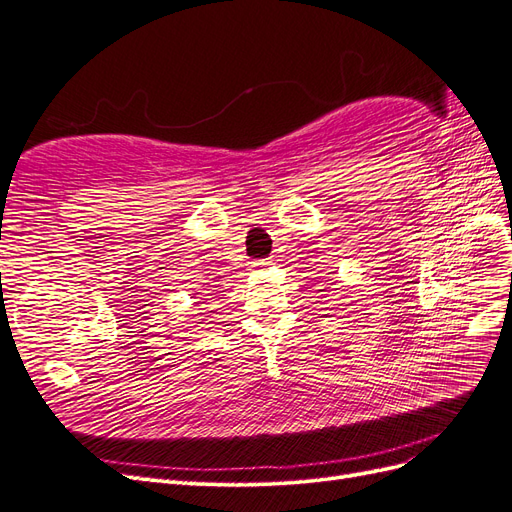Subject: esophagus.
<instances>
[{"label":"esophagus","instance_id":"34e87169","mask_svg":"<svg viewBox=\"0 0 512 512\" xmlns=\"http://www.w3.org/2000/svg\"><path fill=\"white\" fill-rule=\"evenodd\" d=\"M269 265H273L271 258H260V260H252V262H250L252 269H267Z\"/></svg>","mask_w":512,"mask_h":512}]
</instances>
